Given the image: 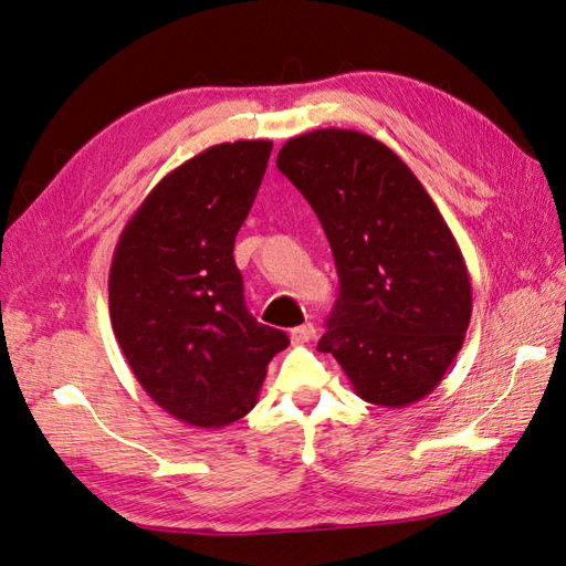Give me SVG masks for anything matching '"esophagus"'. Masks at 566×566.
I'll return each mask as SVG.
<instances>
[{
    "instance_id": "esophagus-1",
    "label": "esophagus",
    "mask_w": 566,
    "mask_h": 566,
    "mask_svg": "<svg viewBox=\"0 0 566 566\" xmlns=\"http://www.w3.org/2000/svg\"><path fill=\"white\" fill-rule=\"evenodd\" d=\"M314 337H316L314 323H304V325H297V328L290 331V339H293V345H304V342H310Z\"/></svg>"
}]
</instances>
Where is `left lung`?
Instances as JSON below:
<instances>
[{
    "label": "left lung",
    "instance_id": "1",
    "mask_svg": "<svg viewBox=\"0 0 566 566\" xmlns=\"http://www.w3.org/2000/svg\"><path fill=\"white\" fill-rule=\"evenodd\" d=\"M276 165L310 200L335 256L339 295L318 352L368 403L403 408L453 364L472 316L455 238L408 165L368 134L314 129Z\"/></svg>",
    "mask_w": 566,
    "mask_h": 566
}]
</instances>
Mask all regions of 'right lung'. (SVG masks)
Returning a JSON list of instances; mask_svg holds the SVG:
<instances>
[{
    "instance_id": "obj_1",
    "label": "right lung",
    "mask_w": 566,
    "mask_h": 566,
    "mask_svg": "<svg viewBox=\"0 0 566 566\" xmlns=\"http://www.w3.org/2000/svg\"><path fill=\"white\" fill-rule=\"evenodd\" d=\"M271 148L219 144L172 169L113 254L111 323L134 378L169 416L205 430L250 413L269 361L290 345L248 312L233 260Z\"/></svg>"
}]
</instances>
